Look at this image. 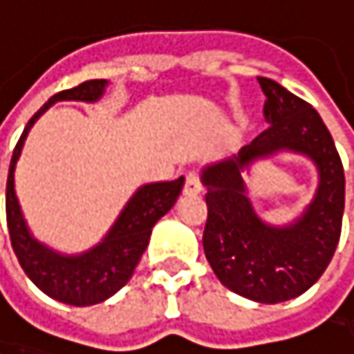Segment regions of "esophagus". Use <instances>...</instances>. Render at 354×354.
I'll use <instances>...</instances> for the list:
<instances>
[{
  "label": "esophagus",
  "instance_id": "obj_1",
  "mask_svg": "<svg viewBox=\"0 0 354 354\" xmlns=\"http://www.w3.org/2000/svg\"><path fill=\"white\" fill-rule=\"evenodd\" d=\"M201 189H203V185H201V176H199L197 171H189V174H187V178H185V189H183V193H185L187 197H195V195L201 193Z\"/></svg>",
  "mask_w": 354,
  "mask_h": 354
}]
</instances>
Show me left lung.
<instances>
[{"mask_svg": "<svg viewBox=\"0 0 354 354\" xmlns=\"http://www.w3.org/2000/svg\"><path fill=\"white\" fill-rule=\"evenodd\" d=\"M270 124L239 155L203 171L207 187L205 257L232 292L257 303H282L309 290L334 257L342 230L344 169L319 113L272 78H257ZM280 148L309 154L320 167V191L308 214L290 229H270L244 197L240 174Z\"/></svg>", "mask_w": 354, "mask_h": 354, "instance_id": "obj_1", "label": "left lung"}]
</instances>
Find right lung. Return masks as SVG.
<instances>
[{
	"label": "right lung",
	"mask_w": 354,
	"mask_h": 354,
	"mask_svg": "<svg viewBox=\"0 0 354 354\" xmlns=\"http://www.w3.org/2000/svg\"><path fill=\"white\" fill-rule=\"evenodd\" d=\"M103 78L84 80L78 86L55 93L26 124L22 136L14 147V155L10 161L8 187H6V216L12 249L24 270V274L32 280L37 288H41L47 297L74 305H95L111 295H115L134 274L140 255L145 253L151 236V228L155 222L165 216L178 195L183 193L185 178L171 183H155L136 191V195L128 201L118 222L105 241L93 251L80 257H62L39 245L26 230L16 193H14V167L20 157L24 138L35 124V120L55 101L74 99V101H97L105 88Z\"/></svg>",
	"instance_id": "right-lung-1"
}]
</instances>
